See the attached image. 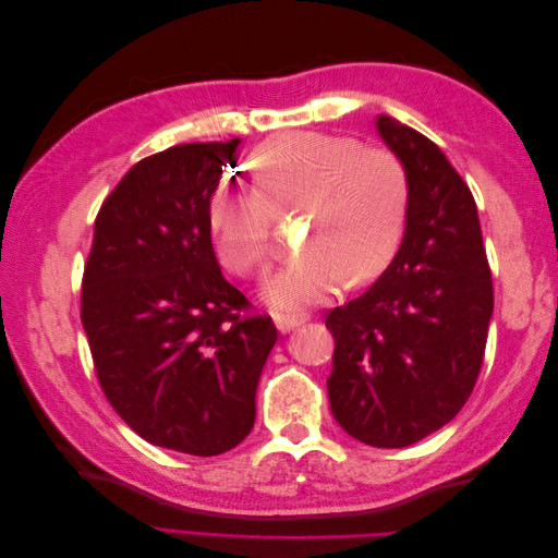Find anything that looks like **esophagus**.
I'll return each instance as SVG.
<instances>
[{"label": "esophagus", "mask_w": 558, "mask_h": 558, "mask_svg": "<svg viewBox=\"0 0 558 558\" xmlns=\"http://www.w3.org/2000/svg\"><path fill=\"white\" fill-rule=\"evenodd\" d=\"M310 314H275V324L281 332H291L293 328L307 324Z\"/></svg>", "instance_id": "34e87169"}]
</instances>
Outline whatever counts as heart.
Returning <instances> with one entry per match:
<instances>
[{"mask_svg":"<svg viewBox=\"0 0 558 558\" xmlns=\"http://www.w3.org/2000/svg\"><path fill=\"white\" fill-rule=\"evenodd\" d=\"M253 189L221 181L207 199V232L234 277L258 275L272 256L275 214L302 211L307 248L265 283L279 310L316 305L344 279L381 275L402 240L408 170L396 154L328 132H286L248 156Z\"/></svg>","mask_w":558,"mask_h":558,"instance_id":"heart-1","label":"heart"}]
</instances>
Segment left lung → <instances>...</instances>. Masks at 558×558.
I'll return each mask as SVG.
<instances>
[{
    "label": "left lung",
    "mask_w": 558,
    "mask_h": 558,
    "mask_svg": "<svg viewBox=\"0 0 558 558\" xmlns=\"http://www.w3.org/2000/svg\"><path fill=\"white\" fill-rule=\"evenodd\" d=\"M408 170L410 205L396 258L369 289L335 307L330 410L353 440L400 449L461 412L484 363L494 281L475 197L424 134L377 118Z\"/></svg>",
    "instance_id": "obj_1"
}]
</instances>
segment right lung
<instances>
[{
    "instance_id": "right-lung-1",
    "label": "right lung",
    "mask_w": 558,
    "mask_h": 558,
    "mask_svg": "<svg viewBox=\"0 0 558 558\" xmlns=\"http://www.w3.org/2000/svg\"><path fill=\"white\" fill-rule=\"evenodd\" d=\"M240 140L181 144L140 160L99 207L81 324L99 386L146 442L191 456L238 447L277 342L267 314L228 283L207 199Z\"/></svg>"
}]
</instances>
